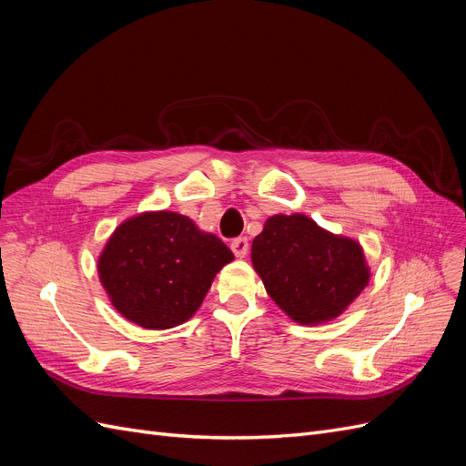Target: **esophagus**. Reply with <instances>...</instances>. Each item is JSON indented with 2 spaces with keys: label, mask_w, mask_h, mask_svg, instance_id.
I'll list each match as a JSON object with an SVG mask.
<instances>
[{
  "label": "esophagus",
  "mask_w": 466,
  "mask_h": 466,
  "mask_svg": "<svg viewBox=\"0 0 466 466\" xmlns=\"http://www.w3.org/2000/svg\"><path fill=\"white\" fill-rule=\"evenodd\" d=\"M231 250L235 252V257L245 258L248 252V238L247 237H237L231 241Z\"/></svg>",
  "instance_id": "1"
}]
</instances>
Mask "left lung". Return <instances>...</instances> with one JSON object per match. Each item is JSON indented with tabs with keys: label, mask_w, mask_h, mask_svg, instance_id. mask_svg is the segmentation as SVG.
Listing matches in <instances>:
<instances>
[{
	"label": "left lung",
	"mask_w": 466,
	"mask_h": 466,
	"mask_svg": "<svg viewBox=\"0 0 466 466\" xmlns=\"http://www.w3.org/2000/svg\"><path fill=\"white\" fill-rule=\"evenodd\" d=\"M252 264L276 305L301 324L340 315L370 281L361 247L307 216H272L252 241Z\"/></svg>",
	"instance_id": "obj_1"
}]
</instances>
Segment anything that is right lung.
<instances>
[{
	"instance_id": "1",
	"label": "right lung",
	"mask_w": 466,
	"mask_h": 466,
	"mask_svg": "<svg viewBox=\"0 0 466 466\" xmlns=\"http://www.w3.org/2000/svg\"><path fill=\"white\" fill-rule=\"evenodd\" d=\"M233 252L175 211H149L124 221L98 258V276L116 311L142 329L163 330L188 320Z\"/></svg>"
}]
</instances>
